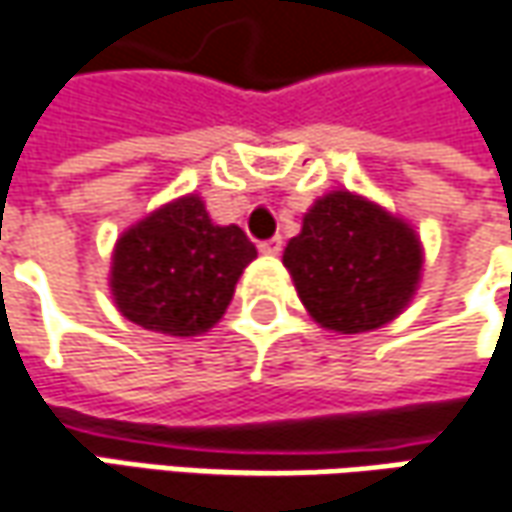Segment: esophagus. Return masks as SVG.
<instances>
[{
	"instance_id": "esophagus-1",
	"label": "esophagus",
	"mask_w": 512,
	"mask_h": 512,
	"mask_svg": "<svg viewBox=\"0 0 512 512\" xmlns=\"http://www.w3.org/2000/svg\"><path fill=\"white\" fill-rule=\"evenodd\" d=\"M280 249H283V237H272V240H263L260 243V252L263 255H280Z\"/></svg>"
}]
</instances>
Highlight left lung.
Returning a JSON list of instances; mask_svg holds the SVG:
<instances>
[{"mask_svg":"<svg viewBox=\"0 0 512 512\" xmlns=\"http://www.w3.org/2000/svg\"><path fill=\"white\" fill-rule=\"evenodd\" d=\"M283 263L315 321L344 332H369L410 303L421 275V243L407 223L358 194L318 200Z\"/></svg>","mask_w":512,"mask_h":512,"instance_id":"8db88e82","label":"left lung"}]
</instances>
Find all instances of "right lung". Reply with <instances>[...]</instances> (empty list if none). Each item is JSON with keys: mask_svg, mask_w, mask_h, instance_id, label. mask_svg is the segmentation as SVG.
Segmentation results:
<instances>
[{"mask_svg": "<svg viewBox=\"0 0 512 512\" xmlns=\"http://www.w3.org/2000/svg\"><path fill=\"white\" fill-rule=\"evenodd\" d=\"M257 257L240 226H214L200 197H180L117 240L111 292L128 321L189 338L220 321Z\"/></svg>", "mask_w": 512, "mask_h": 512, "instance_id": "add662e5", "label": "right lung"}]
</instances>
